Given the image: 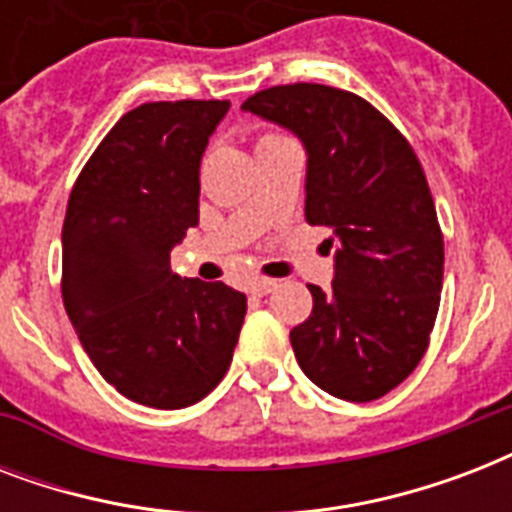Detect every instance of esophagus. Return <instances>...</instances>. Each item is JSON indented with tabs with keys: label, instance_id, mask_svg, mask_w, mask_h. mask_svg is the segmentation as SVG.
Instances as JSON below:
<instances>
[{
	"label": "esophagus",
	"instance_id": "obj_1",
	"mask_svg": "<svg viewBox=\"0 0 512 512\" xmlns=\"http://www.w3.org/2000/svg\"><path fill=\"white\" fill-rule=\"evenodd\" d=\"M273 289H276V281H271V279H257V281H252V284H249V292H252L255 297L271 295Z\"/></svg>",
	"mask_w": 512,
	"mask_h": 512
}]
</instances>
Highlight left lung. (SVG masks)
I'll use <instances>...</instances> for the list:
<instances>
[{"label":"left lung","instance_id":"1","mask_svg":"<svg viewBox=\"0 0 512 512\" xmlns=\"http://www.w3.org/2000/svg\"><path fill=\"white\" fill-rule=\"evenodd\" d=\"M241 111L305 148V220L332 231V289L308 284L311 316L289 332L305 377L342 401H374L420 364L444 284V239L404 135L353 92L284 84Z\"/></svg>","mask_w":512,"mask_h":512}]
</instances>
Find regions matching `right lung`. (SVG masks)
Wrapping results in <instances>:
<instances>
[{
    "mask_svg": "<svg viewBox=\"0 0 512 512\" xmlns=\"http://www.w3.org/2000/svg\"><path fill=\"white\" fill-rule=\"evenodd\" d=\"M228 100L132 108L76 180L63 223V305L103 380L154 409L207 396L231 366L247 297L180 279L199 225V167Z\"/></svg>",
    "mask_w": 512,
    "mask_h": 512,
    "instance_id": "add662e5",
    "label": "right lung"
}]
</instances>
